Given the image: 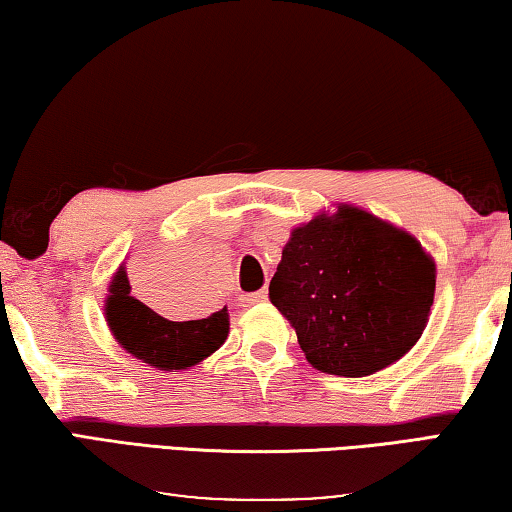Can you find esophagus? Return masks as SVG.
<instances>
[{"label":"esophagus","instance_id":"obj_1","mask_svg":"<svg viewBox=\"0 0 512 512\" xmlns=\"http://www.w3.org/2000/svg\"><path fill=\"white\" fill-rule=\"evenodd\" d=\"M265 302H267V290H258V293L242 295V306H251V304H265Z\"/></svg>","mask_w":512,"mask_h":512}]
</instances>
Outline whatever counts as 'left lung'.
<instances>
[{"instance_id":"obj_1","label":"left lung","mask_w":512,"mask_h":512,"mask_svg":"<svg viewBox=\"0 0 512 512\" xmlns=\"http://www.w3.org/2000/svg\"><path fill=\"white\" fill-rule=\"evenodd\" d=\"M435 279V258L412 233L336 203L290 231L270 300L316 371L366 377L419 341Z\"/></svg>"}]
</instances>
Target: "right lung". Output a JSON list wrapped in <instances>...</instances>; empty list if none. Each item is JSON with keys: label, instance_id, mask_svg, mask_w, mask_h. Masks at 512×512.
<instances>
[{"label": "right lung", "instance_id": "add662e5", "mask_svg": "<svg viewBox=\"0 0 512 512\" xmlns=\"http://www.w3.org/2000/svg\"><path fill=\"white\" fill-rule=\"evenodd\" d=\"M125 261L116 267L107 286L105 320L125 352L157 368L185 371L219 350L229 336V309L201 320H167L130 295Z\"/></svg>", "mask_w": 512, "mask_h": 512}]
</instances>
